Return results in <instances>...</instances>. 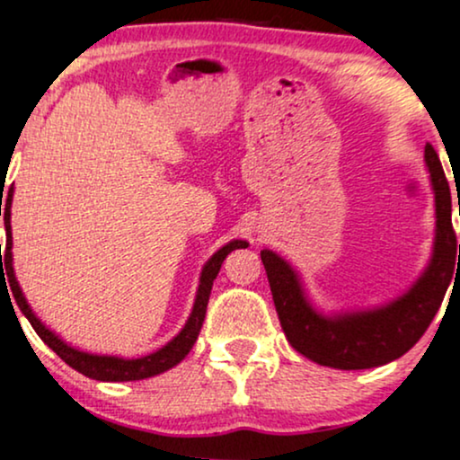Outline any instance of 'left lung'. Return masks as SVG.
I'll list each match as a JSON object with an SVG mask.
<instances>
[{
    "instance_id": "8db88e82",
    "label": "left lung",
    "mask_w": 460,
    "mask_h": 460,
    "mask_svg": "<svg viewBox=\"0 0 460 460\" xmlns=\"http://www.w3.org/2000/svg\"><path fill=\"white\" fill-rule=\"evenodd\" d=\"M426 164L437 205L435 255L429 270L411 288V292L387 307L324 318L311 309L292 268L272 251H261V261L283 332L300 355L320 366L337 369L378 367L409 352L430 326L446 296L447 285L456 274L453 270H460V244H456L452 226L450 183L432 145H426Z\"/></svg>"
}]
</instances>
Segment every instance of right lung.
<instances>
[{"instance_id":"right-lung-1","label":"right lung","mask_w":460,"mask_h":460,"mask_svg":"<svg viewBox=\"0 0 460 460\" xmlns=\"http://www.w3.org/2000/svg\"><path fill=\"white\" fill-rule=\"evenodd\" d=\"M2 199H4V194H2ZM10 203H13V188L8 190L6 203H0V216L4 214V225H6V234H8L6 248H4V251L0 248V281L6 283V279H8L6 288H10L13 298L17 300L19 309L23 311L25 318H28L30 324L34 326V331L39 332L40 340H43L45 344L49 346L51 350H54L56 355L66 363V366L77 369V372L84 374V376L94 378V381H114V383L116 381H142V378L155 376V374L166 372V369L175 367L179 361H183L188 352L192 350L194 341H197V337L200 332V326H203L205 311H208V303H209V294H212L214 279L218 277L225 257L229 255L231 251H235V248L248 246L246 242L234 240V242H229L226 246L220 248L212 260L208 261V266L203 268V274H200L197 303H194L192 315H190L188 324L183 326V331L179 332L171 344L164 346L162 350L153 352V355L142 357V358L88 355V352L75 350V348L65 344V341L56 335V332H51L49 329H47L43 322L36 318L34 311L30 309L28 300H25L23 294H21V288H19L17 279H14V270H13V252H10V248H13V235H10ZM2 254L4 255V261L1 260ZM4 267L7 268L6 273L3 272Z\"/></svg>"}]
</instances>
